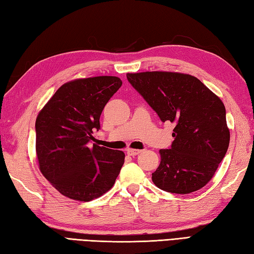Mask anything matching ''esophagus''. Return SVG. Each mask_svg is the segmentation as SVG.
<instances>
[{
  "mask_svg": "<svg viewBox=\"0 0 254 254\" xmlns=\"http://www.w3.org/2000/svg\"><path fill=\"white\" fill-rule=\"evenodd\" d=\"M141 152H142V150L134 149V148H127V155H130V156H136V155H138Z\"/></svg>",
  "mask_w": 254,
  "mask_h": 254,
  "instance_id": "1",
  "label": "esophagus"
}]
</instances>
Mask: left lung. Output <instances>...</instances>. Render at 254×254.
Returning a JSON list of instances; mask_svg holds the SVG:
<instances>
[{
  "label": "left lung",
  "instance_id": "1",
  "mask_svg": "<svg viewBox=\"0 0 254 254\" xmlns=\"http://www.w3.org/2000/svg\"><path fill=\"white\" fill-rule=\"evenodd\" d=\"M127 78L161 121L176 124L171 147L159 150L161 160L152 174L153 182L177 194L202 189L228 149L230 134L223 101L189 74L128 73Z\"/></svg>",
  "mask_w": 254,
  "mask_h": 254
}]
</instances>
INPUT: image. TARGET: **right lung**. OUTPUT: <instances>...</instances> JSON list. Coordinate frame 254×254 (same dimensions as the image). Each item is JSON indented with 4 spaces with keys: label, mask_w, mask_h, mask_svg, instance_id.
<instances>
[{
    "label": "right lung",
    "mask_w": 254,
    "mask_h": 254,
    "mask_svg": "<svg viewBox=\"0 0 254 254\" xmlns=\"http://www.w3.org/2000/svg\"><path fill=\"white\" fill-rule=\"evenodd\" d=\"M116 76L75 79L59 88L36 120V152L46 179L80 202L101 196L124 164L121 150L93 143L106 104L121 87Z\"/></svg>",
    "instance_id": "1"
}]
</instances>
